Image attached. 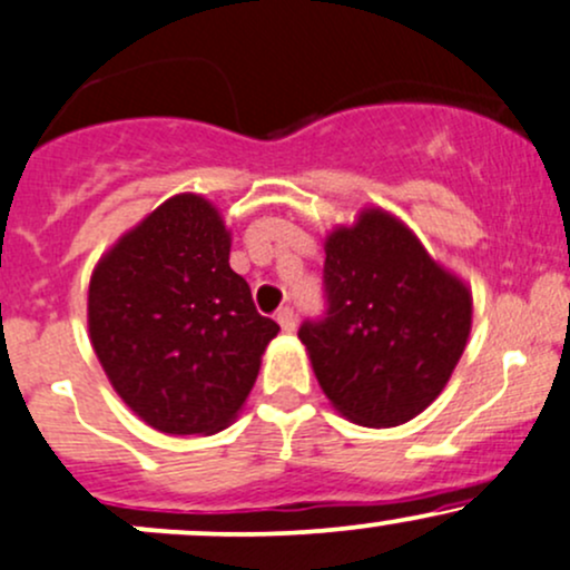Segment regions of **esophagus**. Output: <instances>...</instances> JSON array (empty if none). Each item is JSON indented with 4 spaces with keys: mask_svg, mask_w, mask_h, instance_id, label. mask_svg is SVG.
I'll list each match as a JSON object with an SVG mask.
<instances>
[{
    "mask_svg": "<svg viewBox=\"0 0 570 570\" xmlns=\"http://www.w3.org/2000/svg\"><path fill=\"white\" fill-rule=\"evenodd\" d=\"M275 318H278V324H281V330H284V333H292V330H295V324H297L295 308H289V305H284V308L275 314Z\"/></svg>",
    "mask_w": 570,
    "mask_h": 570,
    "instance_id": "1",
    "label": "esophagus"
}]
</instances>
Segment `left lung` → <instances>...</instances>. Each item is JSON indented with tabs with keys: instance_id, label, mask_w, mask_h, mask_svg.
Returning a JSON list of instances; mask_svg holds the SVG:
<instances>
[{
	"instance_id": "left-lung-1",
	"label": "left lung",
	"mask_w": 570,
	"mask_h": 570,
	"mask_svg": "<svg viewBox=\"0 0 570 570\" xmlns=\"http://www.w3.org/2000/svg\"><path fill=\"white\" fill-rule=\"evenodd\" d=\"M324 252L327 308L297 330L318 384L362 428L409 422L465 352L471 292L384 210L335 229Z\"/></svg>"
}]
</instances>
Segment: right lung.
<instances>
[{
	"label": "right lung",
	"mask_w": 570,
	"mask_h": 570,
	"mask_svg": "<svg viewBox=\"0 0 570 570\" xmlns=\"http://www.w3.org/2000/svg\"><path fill=\"white\" fill-rule=\"evenodd\" d=\"M89 333L112 390L151 428L210 435L252 392L278 335L229 267L208 199L178 194L127 233L91 275Z\"/></svg>",
	"instance_id": "1"
}]
</instances>
